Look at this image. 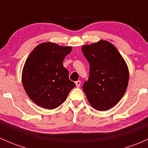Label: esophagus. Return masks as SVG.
I'll use <instances>...</instances> for the list:
<instances>
[{"instance_id": "1", "label": "esophagus", "mask_w": 148, "mask_h": 148, "mask_svg": "<svg viewBox=\"0 0 148 148\" xmlns=\"http://www.w3.org/2000/svg\"><path fill=\"white\" fill-rule=\"evenodd\" d=\"M75 84H76V87H77V88L80 87V86H81V81H76Z\"/></svg>"}]
</instances>
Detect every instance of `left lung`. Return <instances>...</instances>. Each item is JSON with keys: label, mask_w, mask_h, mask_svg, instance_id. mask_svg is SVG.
Listing matches in <instances>:
<instances>
[{"label": "left lung", "mask_w": 148, "mask_h": 148, "mask_svg": "<svg viewBox=\"0 0 148 148\" xmlns=\"http://www.w3.org/2000/svg\"><path fill=\"white\" fill-rule=\"evenodd\" d=\"M82 52L90 64L89 79L83 90L95 109H110L121 99L128 86L126 62L115 46L106 40L83 46Z\"/></svg>", "instance_id": "1"}]
</instances>
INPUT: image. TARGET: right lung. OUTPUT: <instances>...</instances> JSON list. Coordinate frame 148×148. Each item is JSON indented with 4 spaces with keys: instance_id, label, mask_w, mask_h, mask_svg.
Listing matches in <instances>:
<instances>
[{
    "instance_id": "obj_1",
    "label": "right lung",
    "mask_w": 148,
    "mask_h": 148,
    "mask_svg": "<svg viewBox=\"0 0 148 148\" xmlns=\"http://www.w3.org/2000/svg\"><path fill=\"white\" fill-rule=\"evenodd\" d=\"M72 51L53 42L37 46L25 61L22 83L27 95L39 106L54 109L64 102L75 84L69 79L63 60Z\"/></svg>"
}]
</instances>
